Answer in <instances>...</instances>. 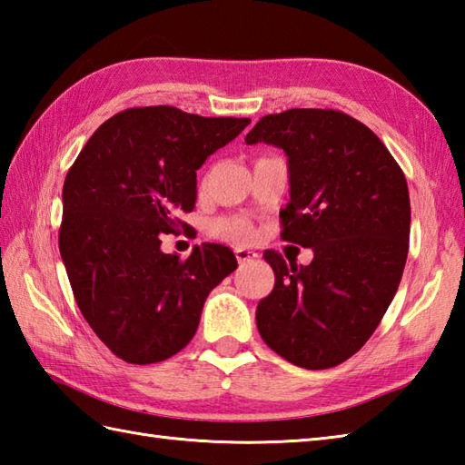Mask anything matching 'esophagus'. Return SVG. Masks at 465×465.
Returning a JSON list of instances; mask_svg holds the SVG:
<instances>
[{
	"mask_svg": "<svg viewBox=\"0 0 465 465\" xmlns=\"http://www.w3.org/2000/svg\"><path fill=\"white\" fill-rule=\"evenodd\" d=\"M235 258H238L240 263H250L258 258V253L245 250V248H235Z\"/></svg>",
	"mask_w": 465,
	"mask_h": 465,
	"instance_id": "esophagus-1",
	"label": "esophagus"
}]
</instances>
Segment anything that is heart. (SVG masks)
Listing matches in <instances>:
<instances>
[{
    "mask_svg": "<svg viewBox=\"0 0 465 465\" xmlns=\"http://www.w3.org/2000/svg\"><path fill=\"white\" fill-rule=\"evenodd\" d=\"M212 233L222 240H245L250 238L252 227L243 217H220L212 223Z\"/></svg>",
    "mask_w": 465,
    "mask_h": 465,
    "instance_id": "obj_1",
    "label": "heart"
}]
</instances>
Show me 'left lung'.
<instances>
[{
	"instance_id": "8db88e82",
	"label": "left lung",
	"mask_w": 465,
	"mask_h": 465,
	"mask_svg": "<svg viewBox=\"0 0 465 465\" xmlns=\"http://www.w3.org/2000/svg\"><path fill=\"white\" fill-rule=\"evenodd\" d=\"M288 155L282 240L312 248L310 265L268 250L273 290L258 303L262 340L305 370H328L361 350L398 292L410 248L401 167L368 125L335 110L265 115L245 143Z\"/></svg>"
}]
</instances>
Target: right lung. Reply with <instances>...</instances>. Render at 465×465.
<instances>
[{"mask_svg": "<svg viewBox=\"0 0 465 465\" xmlns=\"http://www.w3.org/2000/svg\"><path fill=\"white\" fill-rule=\"evenodd\" d=\"M250 117H202L172 105L132 107L104 122L64 182L59 253L85 322L117 358L155 363L183 350L205 298L238 262L220 243L187 260L162 252L185 225L195 172Z\"/></svg>", "mask_w": 465, "mask_h": 465, "instance_id": "obj_1", "label": "right lung"}]
</instances>
